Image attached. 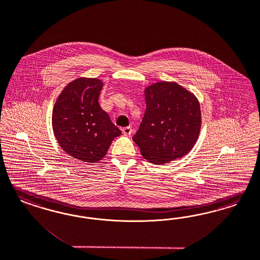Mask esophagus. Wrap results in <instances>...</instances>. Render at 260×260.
<instances>
[{
	"mask_svg": "<svg viewBox=\"0 0 260 260\" xmlns=\"http://www.w3.org/2000/svg\"><path fill=\"white\" fill-rule=\"evenodd\" d=\"M122 132H123V134L125 135H132V133H133V128H132L131 126H125V127H123V128H122Z\"/></svg>",
	"mask_w": 260,
	"mask_h": 260,
	"instance_id": "obj_1",
	"label": "esophagus"
}]
</instances>
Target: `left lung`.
Returning <instances> with one entry per match:
<instances>
[{"label":"left lung","mask_w":260,"mask_h":260,"mask_svg":"<svg viewBox=\"0 0 260 260\" xmlns=\"http://www.w3.org/2000/svg\"><path fill=\"white\" fill-rule=\"evenodd\" d=\"M146 111L133 139L144 158L164 164L192 149L201 129L197 98L176 82L160 81L145 89Z\"/></svg>","instance_id":"obj_1"}]
</instances>
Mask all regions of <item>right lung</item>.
<instances>
[{
  "label": "right lung",
  "mask_w": 260,
  "mask_h": 260,
  "mask_svg": "<svg viewBox=\"0 0 260 260\" xmlns=\"http://www.w3.org/2000/svg\"><path fill=\"white\" fill-rule=\"evenodd\" d=\"M102 88L98 79L80 78L63 89L54 104V136L63 151L81 161L101 160L122 134L99 105Z\"/></svg>",
  "instance_id": "add662e5"
}]
</instances>
